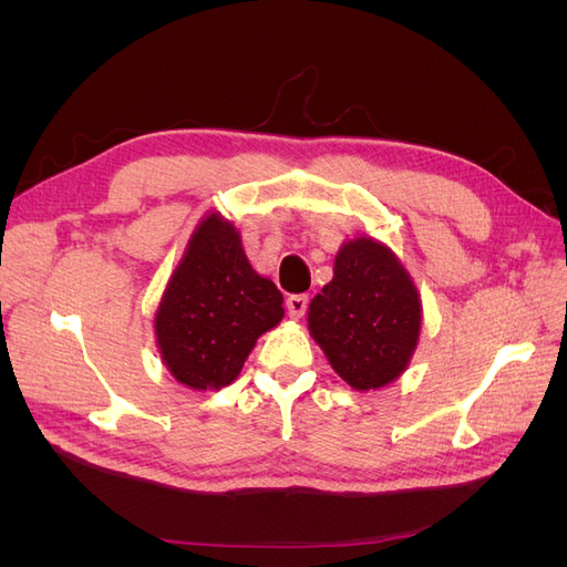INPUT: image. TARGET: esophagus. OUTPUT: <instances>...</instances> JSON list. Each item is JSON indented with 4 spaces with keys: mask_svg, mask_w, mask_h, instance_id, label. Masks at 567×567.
Here are the masks:
<instances>
[{
    "mask_svg": "<svg viewBox=\"0 0 567 567\" xmlns=\"http://www.w3.org/2000/svg\"><path fill=\"white\" fill-rule=\"evenodd\" d=\"M307 296H290L288 300H286V310H288V317L290 319H300L305 312H307Z\"/></svg>",
    "mask_w": 567,
    "mask_h": 567,
    "instance_id": "esophagus-1",
    "label": "esophagus"
}]
</instances>
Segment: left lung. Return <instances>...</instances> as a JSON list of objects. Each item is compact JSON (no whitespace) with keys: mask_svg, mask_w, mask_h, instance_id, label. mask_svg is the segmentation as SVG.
Segmentation results:
<instances>
[{"mask_svg":"<svg viewBox=\"0 0 567 567\" xmlns=\"http://www.w3.org/2000/svg\"><path fill=\"white\" fill-rule=\"evenodd\" d=\"M421 298L400 257L371 236L342 244L333 279L315 296L307 326L354 390L400 379L419 346Z\"/></svg>","mask_w":567,"mask_h":567,"instance_id":"8db88e82","label":"left lung"}]
</instances>
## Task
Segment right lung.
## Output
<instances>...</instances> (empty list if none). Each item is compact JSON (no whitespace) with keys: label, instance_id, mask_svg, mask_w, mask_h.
<instances>
[{"label":"right lung","instance_id":"add662e5","mask_svg":"<svg viewBox=\"0 0 567 567\" xmlns=\"http://www.w3.org/2000/svg\"><path fill=\"white\" fill-rule=\"evenodd\" d=\"M281 305V290L250 267L231 221L203 217L156 312L165 367L194 390L229 385L257 338L284 319Z\"/></svg>","mask_w":567,"mask_h":567}]
</instances>
